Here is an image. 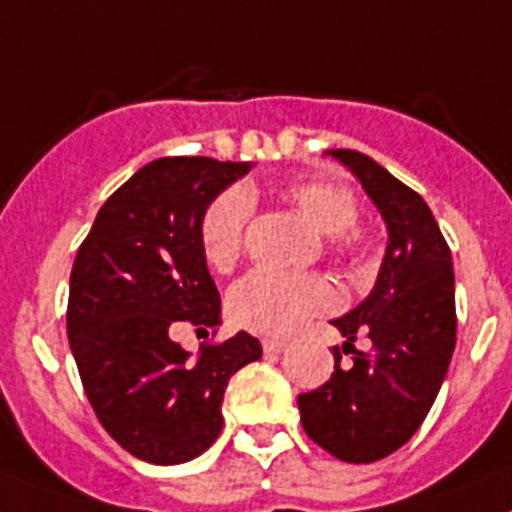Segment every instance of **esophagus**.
Returning <instances> with one entry per match:
<instances>
[{"instance_id":"esophagus-1","label":"esophagus","mask_w":512,"mask_h":512,"mask_svg":"<svg viewBox=\"0 0 512 512\" xmlns=\"http://www.w3.org/2000/svg\"><path fill=\"white\" fill-rule=\"evenodd\" d=\"M261 347H264L266 355H279V352H285L287 344L277 342V339H264V342H261Z\"/></svg>"}]
</instances>
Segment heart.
I'll list each match as a JSON object with an SVG mask.
<instances>
[{"label":"heart","instance_id":"heart-1","mask_svg":"<svg viewBox=\"0 0 512 512\" xmlns=\"http://www.w3.org/2000/svg\"><path fill=\"white\" fill-rule=\"evenodd\" d=\"M282 199L298 209L318 233L352 246L347 230L357 222L355 196L326 181H292L282 189ZM253 199L246 189L222 191L207 207L199 225L204 259L212 269L225 272L238 261L251 220ZM336 305V290L321 274H282L256 269L230 292V316L251 331L266 336H287L298 331L308 316L326 313Z\"/></svg>","mask_w":512,"mask_h":512}]
</instances>
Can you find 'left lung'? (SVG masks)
Returning a JSON list of instances; mask_svg holds the SVG:
<instances>
[{
  "mask_svg": "<svg viewBox=\"0 0 512 512\" xmlns=\"http://www.w3.org/2000/svg\"><path fill=\"white\" fill-rule=\"evenodd\" d=\"M326 155L360 181L386 222L388 246L368 298L331 321L347 339L344 347L368 333L374 349L355 350L347 368L334 349L329 381L298 396L300 422L331 456L373 464L412 438L443 386L456 347L453 259L417 191L362 152Z\"/></svg>",
  "mask_w": 512,
  "mask_h": 512,
  "instance_id": "8db88e82",
  "label": "left lung"
}]
</instances>
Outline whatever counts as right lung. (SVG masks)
<instances>
[{
    "mask_svg": "<svg viewBox=\"0 0 512 512\" xmlns=\"http://www.w3.org/2000/svg\"><path fill=\"white\" fill-rule=\"evenodd\" d=\"M253 163L160 157L108 196L69 277L67 334L87 399L116 443L155 466L202 456L222 430L230 375L261 357L238 331L191 352L181 321L222 323L199 225L209 204Z\"/></svg>",
    "mask_w": 512,
    "mask_h": 512,
    "instance_id": "1",
    "label": "right lung"
}]
</instances>
